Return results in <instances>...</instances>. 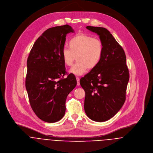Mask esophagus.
I'll return each mask as SVG.
<instances>
[{
  "instance_id": "obj_1",
  "label": "esophagus",
  "mask_w": 153,
  "mask_h": 153,
  "mask_svg": "<svg viewBox=\"0 0 153 153\" xmlns=\"http://www.w3.org/2000/svg\"><path fill=\"white\" fill-rule=\"evenodd\" d=\"M76 80H77V84L78 86L80 85V78L78 77H76Z\"/></svg>"
}]
</instances>
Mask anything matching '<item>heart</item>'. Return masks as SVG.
Instances as JSON below:
<instances>
[{"label":"heart","instance_id":"b5f03b06","mask_svg":"<svg viewBox=\"0 0 153 153\" xmlns=\"http://www.w3.org/2000/svg\"><path fill=\"white\" fill-rule=\"evenodd\" d=\"M69 48H64L61 56L64 64L72 65L76 58L77 62L71 68L70 72L75 75H81L88 69H93L99 64L103 53L102 42L86 34H78L68 42Z\"/></svg>","mask_w":153,"mask_h":153}]
</instances>
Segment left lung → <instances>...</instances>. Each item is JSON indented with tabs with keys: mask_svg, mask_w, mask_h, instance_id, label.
I'll list each match as a JSON object with an SVG mask.
<instances>
[{
	"mask_svg": "<svg viewBox=\"0 0 153 153\" xmlns=\"http://www.w3.org/2000/svg\"><path fill=\"white\" fill-rule=\"evenodd\" d=\"M86 28L100 36L104 49L97 66L80 80L85 92L84 108L89 119L102 122L111 119L123 105L129 70L123 49L108 30L92 26Z\"/></svg>",
	"mask_w": 153,
	"mask_h": 153,
	"instance_id": "obj_1",
	"label": "left lung"
}]
</instances>
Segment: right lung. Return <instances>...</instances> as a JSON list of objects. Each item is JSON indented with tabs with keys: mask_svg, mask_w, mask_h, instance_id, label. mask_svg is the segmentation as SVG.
<instances>
[{
	"mask_svg": "<svg viewBox=\"0 0 153 153\" xmlns=\"http://www.w3.org/2000/svg\"><path fill=\"white\" fill-rule=\"evenodd\" d=\"M69 25L48 28L36 40L27 58L25 88L32 110L42 120L55 123L65 112L68 95L77 85L75 76L67 77L61 56Z\"/></svg>",
	"mask_w": 153,
	"mask_h": 153,
	"instance_id": "1",
	"label": "right lung"
}]
</instances>
